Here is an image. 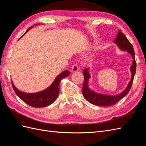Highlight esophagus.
<instances>
[{"label":"esophagus","mask_w":146,"mask_h":146,"mask_svg":"<svg viewBox=\"0 0 146 146\" xmlns=\"http://www.w3.org/2000/svg\"><path fill=\"white\" fill-rule=\"evenodd\" d=\"M71 70H72V72H77L78 70V67L77 66V65H76V64L73 65L72 67Z\"/></svg>","instance_id":"esophagus-1"}]
</instances>
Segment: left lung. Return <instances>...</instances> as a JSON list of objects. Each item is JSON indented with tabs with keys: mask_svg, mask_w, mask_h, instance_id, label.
Here are the masks:
<instances>
[{
	"mask_svg": "<svg viewBox=\"0 0 146 146\" xmlns=\"http://www.w3.org/2000/svg\"><path fill=\"white\" fill-rule=\"evenodd\" d=\"M114 43L117 46L119 49L127 51L128 53H129L133 58V62H132V64L130 67V72L131 74V79L125 89L121 93L113 96L101 94L91 90L89 86V81L91 77L90 73L89 72L90 68H87L85 70H83L84 83L82 88L83 95L90 103L95 105L100 106V107H108V106L116 104L119 100H121L129 93L132 83H133L136 68L133 47L132 46L131 44L128 40L127 37L121 32V30L118 31L117 36L114 40Z\"/></svg>",
	"mask_w": 146,
	"mask_h": 146,
	"instance_id": "left-lung-1",
	"label": "left lung"
}]
</instances>
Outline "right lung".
<instances>
[{"instance_id": "right-lung-1", "label": "right lung", "mask_w": 146, "mask_h": 146, "mask_svg": "<svg viewBox=\"0 0 146 146\" xmlns=\"http://www.w3.org/2000/svg\"><path fill=\"white\" fill-rule=\"evenodd\" d=\"M39 25V24H35V25ZM33 27V26H32V27L28 29L25 33L21 37H20V38L23 37L29 30ZM69 74L70 72L69 70H64V71L60 73L55 78L54 81L46 89L41 91L35 92V93H27V92L21 91L17 88H16L14 84H13V81H11V83L13 90H14L17 96L21 100H23L25 103L30 106L36 108L44 107H47V106L54 103V102L58 98L60 91V83L63 78L68 77Z\"/></svg>"}]
</instances>
